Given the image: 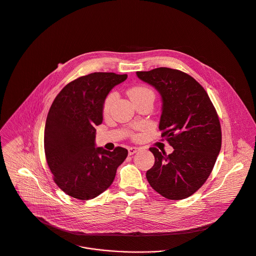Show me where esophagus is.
I'll use <instances>...</instances> for the list:
<instances>
[{
  "label": "esophagus",
  "mask_w": 256,
  "mask_h": 256,
  "mask_svg": "<svg viewBox=\"0 0 256 256\" xmlns=\"http://www.w3.org/2000/svg\"><path fill=\"white\" fill-rule=\"evenodd\" d=\"M137 151H139V148H138V147H129V148H128V153H129V155H133V154H135Z\"/></svg>",
  "instance_id": "obj_1"
}]
</instances>
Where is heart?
I'll return each mask as SVG.
<instances>
[{
  "label": "heart",
  "instance_id": "b5f03b06",
  "mask_svg": "<svg viewBox=\"0 0 256 256\" xmlns=\"http://www.w3.org/2000/svg\"><path fill=\"white\" fill-rule=\"evenodd\" d=\"M128 94H129L131 100L135 101V100H137V99H139V98H141L145 95L153 94V92L149 88H146V87H143V86H136V87L131 88L128 91ZM116 98H117V94L115 92H111L107 95V97L104 101V105H103L104 112H107L110 109V107L112 106V104L114 103Z\"/></svg>",
  "mask_w": 256,
  "mask_h": 256
}]
</instances>
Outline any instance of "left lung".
I'll return each instance as SVG.
<instances>
[{"mask_svg": "<svg viewBox=\"0 0 256 256\" xmlns=\"http://www.w3.org/2000/svg\"><path fill=\"white\" fill-rule=\"evenodd\" d=\"M136 75L159 92V129L174 149L169 155L155 147L149 149L155 162L146 178L167 199L187 198L207 180L221 149L216 110L204 88L184 72L161 67Z\"/></svg>", "mask_w": 256, "mask_h": 256, "instance_id": "left-lung-1", "label": "left lung"}]
</instances>
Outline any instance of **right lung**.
I'll return each mask as SVG.
<instances>
[{
    "label": "right lung",
    "instance_id": "right-lung-1",
    "mask_svg": "<svg viewBox=\"0 0 256 256\" xmlns=\"http://www.w3.org/2000/svg\"><path fill=\"white\" fill-rule=\"evenodd\" d=\"M127 74L92 73L66 85L49 110L44 133L48 166L55 183L69 196L88 200L110 187L128 150L96 147V129L103 121L109 92Z\"/></svg>",
    "mask_w": 256,
    "mask_h": 256
}]
</instances>
